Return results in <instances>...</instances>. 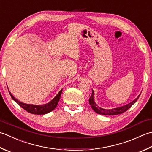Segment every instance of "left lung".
<instances>
[{
	"label": "left lung",
	"mask_w": 152,
	"mask_h": 152,
	"mask_svg": "<svg viewBox=\"0 0 152 152\" xmlns=\"http://www.w3.org/2000/svg\"><path fill=\"white\" fill-rule=\"evenodd\" d=\"M140 96L135 99L131 103H130L128 105H126L123 107H118V108H115V109H104L98 107L96 103L94 102V91L92 90V94L91 97L89 99V103H90V105L91 106V108L94 109V111L95 112H96L97 113L100 114V115H119L122 114L126 111L128 109H129L130 107H131L132 105L134 103L137 99H138V97Z\"/></svg>",
	"instance_id": "obj_1"
}]
</instances>
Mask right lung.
<instances>
[{
  "label": "right lung",
  "mask_w": 152,
  "mask_h": 152,
  "mask_svg": "<svg viewBox=\"0 0 152 152\" xmlns=\"http://www.w3.org/2000/svg\"><path fill=\"white\" fill-rule=\"evenodd\" d=\"M62 90H61L60 91H59V93L56 95L54 99L50 101L49 103L42 105H32V104H26V103H22L19 102V101H18L16 98H15L12 95L10 94V91H9V93H10L11 97L12 98L15 102L18 104L21 107L26 110V111L30 113H32V114L44 115V114L48 113L50 111H52L53 110H54L56 108V107L57 106V104L59 102V99H60Z\"/></svg>",
  "instance_id": "add662e5"
}]
</instances>
